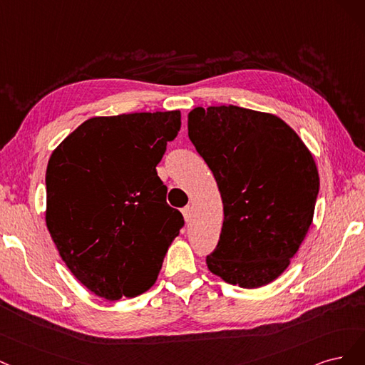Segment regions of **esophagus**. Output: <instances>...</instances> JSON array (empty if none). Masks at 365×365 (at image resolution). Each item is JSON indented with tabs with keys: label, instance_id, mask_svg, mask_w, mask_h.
<instances>
[{
	"label": "esophagus",
	"instance_id": "1",
	"mask_svg": "<svg viewBox=\"0 0 365 365\" xmlns=\"http://www.w3.org/2000/svg\"><path fill=\"white\" fill-rule=\"evenodd\" d=\"M182 214H183V218H185V221H186V225H190V221H191V218H192V207H191V206H185V207L182 209Z\"/></svg>",
	"mask_w": 365,
	"mask_h": 365
}]
</instances>
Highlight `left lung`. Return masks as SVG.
Masks as SVG:
<instances>
[{"label":"left lung","mask_w":365,"mask_h":365,"mask_svg":"<svg viewBox=\"0 0 365 365\" xmlns=\"http://www.w3.org/2000/svg\"><path fill=\"white\" fill-rule=\"evenodd\" d=\"M187 136L212 171L225 210L207 268L242 288L269 284L312 222L320 187L312 155L277 116L238 106L195 108Z\"/></svg>","instance_id":"obj_1"}]
</instances>
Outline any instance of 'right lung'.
<instances>
[{
	"instance_id": "obj_1",
	"label": "right lung",
	"mask_w": 365,
	"mask_h": 365,
	"mask_svg": "<svg viewBox=\"0 0 365 365\" xmlns=\"http://www.w3.org/2000/svg\"><path fill=\"white\" fill-rule=\"evenodd\" d=\"M180 112L97 116L58 145L46 167V227L66 267L108 300L155 284L185 221L156 167Z\"/></svg>"
}]
</instances>
